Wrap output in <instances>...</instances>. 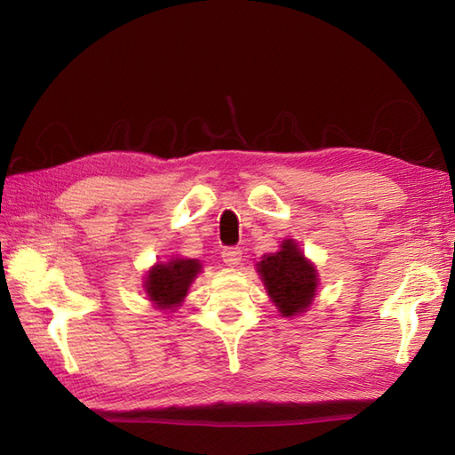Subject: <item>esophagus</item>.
Masks as SVG:
<instances>
[{"instance_id":"34e87169","label":"esophagus","mask_w":455,"mask_h":455,"mask_svg":"<svg viewBox=\"0 0 455 455\" xmlns=\"http://www.w3.org/2000/svg\"><path fill=\"white\" fill-rule=\"evenodd\" d=\"M222 262L230 267H236L240 262H243V250L240 248H227L222 252Z\"/></svg>"}]
</instances>
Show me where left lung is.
Listing matches in <instances>:
<instances>
[{
	"mask_svg": "<svg viewBox=\"0 0 455 455\" xmlns=\"http://www.w3.org/2000/svg\"><path fill=\"white\" fill-rule=\"evenodd\" d=\"M266 293L285 318L307 313L318 295L316 266L299 248V243L287 238L277 252L264 254L256 264Z\"/></svg>",
	"mask_w": 455,
	"mask_h": 455,
	"instance_id": "8db88e82",
	"label": "left lung"
}]
</instances>
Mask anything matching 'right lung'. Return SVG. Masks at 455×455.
Segmentation results:
<instances>
[{
  "mask_svg": "<svg viewBox=\"0 0 455 455\" xmlns=\"http://www.w3.org/2000/svg\"><path fill=\"white\" fill-rule=\"evenodd\" d=\"M201 272L203 266L196 258L173 256L166 262H156L144 275V293L154 308L173 313L186 301L191 283Z\"/></svg>",
  "mask_w": 455,
  "mask_h": 455,
  "instance_id": "1",
  "label": "right lung"
}]
</instances>
